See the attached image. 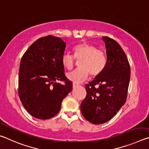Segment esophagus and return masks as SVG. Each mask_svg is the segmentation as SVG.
Masks as SVG:
<instances>
[{
    "mask_svg": "<svg viewBox=\"0 0 149 149\" xmlns=\"http://www.w3.org/2000/svg\"><path fill=\"white\" fill-rule=\"evenodd\" d=\"M77 86H79V84H75V83H73V88H75Z\"/></svg>",
    "mask_w": 149,
    "mask_h": 149,
    "instance_id": "34e87169",
    "label": "esophagus"
}]
</instances>
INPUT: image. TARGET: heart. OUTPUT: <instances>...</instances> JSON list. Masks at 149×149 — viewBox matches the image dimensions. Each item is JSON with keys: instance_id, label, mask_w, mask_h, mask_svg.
<instances>
[{"instance_id": "b5f03b06", "label": "heart", "mask_w": 149, "mask_h": 149, "mask_svg": "<svg viewBox=\"0 0 149 149\" xmlns=\"http://www.w3.org/2000/svg\"><path fill=\"white\" fill-rule=\"evenodd\" d=\"M74 56L68 53L62 54V65L67 70H71L75 64V60H79V68L68 73L66 77L75 84H79L91 76L96 77L101 74L107 64L105 52L92 44L88 42L76 45L73 48Z\"/></svg>"}]
</instances>
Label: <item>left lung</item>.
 Wrapping results in <instances>:
<instances>
[{"mask_svg": "<svg viewBox=\"0 0 149 149\" xmlns=\"http://www.w3.org/2000/svg\"><path fill=\"white\" fill-rule=\"evenodd\" d=\"M107 48V64L101 74L86 87L87 95L81 104L84 117L93 124L109 121L125 104L130 80V65L120 45L102 37Z\"/></svg>", "mask_w": 149, "mask_h": 149, "instance_id": "1", "label": "left lung"}]
</instances>
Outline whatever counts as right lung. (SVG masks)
I'll return each instance as SVG.
<instances>
[{
    "instance_id": "add662e5",
    "label": "right lung",
    "mask_w": 149,
    "mask_h": 149,
    "mask_svg": "<svg viewBox=\"0 0 149 149\" xmlns=\"http://www.w3.org/2000/svg\"><path fill=\"white\" fill-rule=\"evenodd\" d=\"M65 45L53 35L41 37L29 47L20 62L18 95L34 118L47 120L56 115L63 99L72 89L61 58ZM65 83L60 84L58 81Z\"/></svg>"
}]
</instances>
